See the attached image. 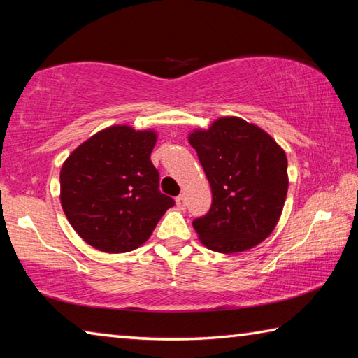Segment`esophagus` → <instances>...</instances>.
I'll list each match as a JSON object with an SVG mask.
<instances>
[{
	"mask_svg": "<svg viewBox=\"0 0 358 358\" xmlns=\"http://www.w3.org/2000/svg\"><path fill=\"white\" fill-rule=\"evenodd\" d=\"M176 204H178V208L184 209L185 208V196L184 195H179L178 198H176Z\"/></svg>",
	"mask_w": 358,
	"mask_h": 358,
	"instance_id": "1",
	"label": "esophagus"
}]
</instances>
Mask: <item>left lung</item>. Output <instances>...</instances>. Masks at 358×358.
<instances>
[{
    "mask_svg": "<svg viewBox=\"0 0 358 358\" xmlns=\"http://www.w3.org/2000/svg\"><path fill=\"white\" fill-rule=\"evenodd\" d=\"M206 173L213 204L193 228L208 249L234 254L266 239L282 213L287 157L266 131L239 117H220L190 133Z\"/></svg>",
    "mask_w": 358,
    "mask_h": 358,
    "instance_id": "1",
    "label": "left lung"
}]
</instances>
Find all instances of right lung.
<instances>
[{
    "label": "right lung",
    "mask_w": 358,
    "mask_h": 358,
    "mask_svg": "<svg viewBox=\"0 0 358 358\" xmlns=\"http://www.w3.org/2000/svg\"><path fill=\"white\" fill-rule=\"evenodd\" d=\"M155 143V131L114 125L93 134L63 163L62 208L92 248L108 254L136 249L174 206L158 190L160 174L150 162Z\"/></svg>",
    "instance_id": "right-lung-1"
}]
</instances>
